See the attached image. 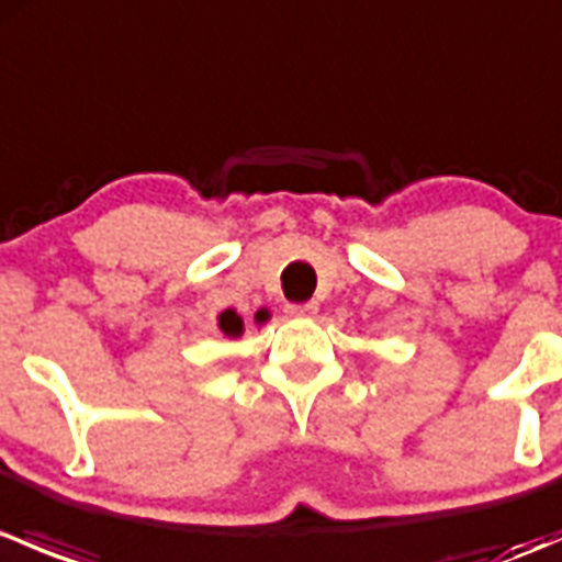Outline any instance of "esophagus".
I'll return each mask as SVG.
<instances>
[{
	"instance_id": "obj_1",
	"label": "esophagus",
	"mask_w": 562,
	"mask_h": 562,
	"mask_svg": "<svg viewBox=\"0 0 562 562\" xmlns=\"http://www.w3.org/2000/svg\"><path fill=\"white\" fill-rule=\"evenodd\" d=\"M288 315H293V317H315L317 315V304L315 302L288 304Z\"/></svg>"
}]
</instances>
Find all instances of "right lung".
<instances>
[{"label": "right lung", "mask_w": 562, "mask_h": 562, "mask_svg": "<svg viewBox=\"0 0 562 562\" xmlns=\"http://www.w3.org/2000/svg\"><path fill=\"white\" fill-rule=\"evenodd\" d=\"M255 321H258V315H255ZM258 323H263V321H258ZM217 328L228 339H239L241 334H245V321H241V315L236 313V310H223V313L217 315Z\"/></svg>", "instance_id": "1"}]
</instances>
